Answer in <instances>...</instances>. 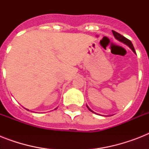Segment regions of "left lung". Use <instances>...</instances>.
<instances>
[{"label": "left lung", "instance_id": "8db88e82", "mask_svg": "<svg viewBox=\"0 0 149 149\" xmlns=\"http://www.w3.org/2000/svg\"><path fill=\"white\" fill-rule=\"evenodd\" d=\"M112 32H113V36H114V38H115L117 40H118L119 42H120L124 43V44H125L126 45H127V46H128V47H129L130 49H131L133 51V52H134V53H136V52H135V50H134V46H133V45H132V42H131V41L128 40L127 38H126L125 37H124L123 36H121L120 34L118 33V32H116V31H112ZM86 107H87V108H88L89 110L91 111V112L94 113V112H93V111H92V110H91V109L88 106H87V105H86Z\"/></svg>", "mask_w": 149, "mask_h": 149}]
</instances>
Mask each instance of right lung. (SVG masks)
<instances>
[{"label":"right lung","instance_id":"add662e5","mask_svg":"<svg viewBox=\"0 0 149 149\" xmlns=\"http://www.w3.org/2000/svg\"><path fill=\"white\" fill-rule=\"evenodd\" d=\"M56 109H55V110H56ZM28 111H29V110H28Z\"/></svg>","mask_w":149,"mask_h":149}]
</instances>
